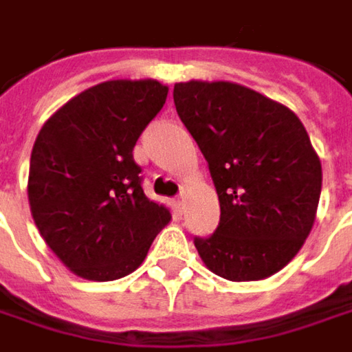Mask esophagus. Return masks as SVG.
Masks as SVG:
<instances>
[{
  "mask_svg": "<svg viewBox=\"0 0 352 352\" xmlns=\"http://www.w3.org/2000/svg\"><path fill=\"white\" fill-rule=\"evenodd\" d=\"M175 205H177V209H181V211L185 209V193H181V195L177 197Z\"/></svg>",
  "mask_w": 352,
  "mask_h": 352,
  "instance_id": "obj_1",
  "label": "esophagus"
}]
</instances>
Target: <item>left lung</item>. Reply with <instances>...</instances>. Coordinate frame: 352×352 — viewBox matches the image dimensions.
Instances as JSON below:
<instances>
[{
	"instance_id": "left-lung-1",
	"label": "left lung",
	"mask_w": 352,
	"mask_h": 352,
	"mask_svg": "<svg viewBox=\"0 0 352 352\" xmlns=\"http://www.w3.org/2000/svg\"><path fill=\"white\" fill-rule=\"evenodd\" d=\"M177 113L209 163L221 219L195 237L209 271L229 280L275 275L299 253L319 207L322 171L289 107L231 81H187Z\"/></svg>"
}]
</instances>
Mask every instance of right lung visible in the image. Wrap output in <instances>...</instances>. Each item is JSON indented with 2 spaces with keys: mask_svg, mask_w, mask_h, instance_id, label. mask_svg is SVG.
Instances as JSON below:
<instances>
[{
  "mask_svg": "<svg viewBox=\"0 0 352 352\" xmlns=\"http://www.w3.org/2000/svg\"><path fill=\"white\" fill-rule=\"evenodd\" d=\"M167 91L155 79L99 83L57 109L33 143V221L59 261L83 279L133 273L171 221L167 207L143 193L133 159Z\"/></svg>",
  "mask_w": 352,
  "mask_h": 352,
  "instance_id": "right-lung-1",
  "label": "right lung"
}]
</instances>
